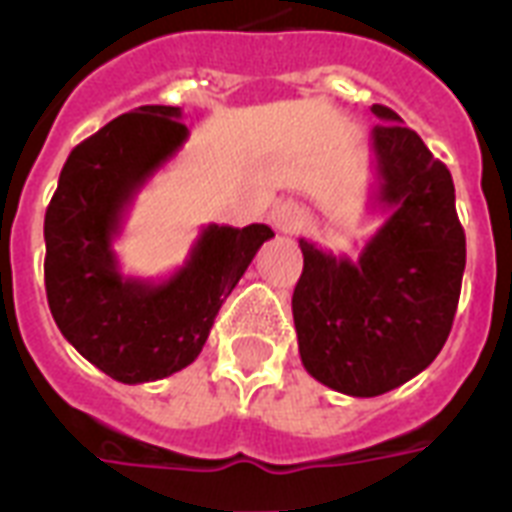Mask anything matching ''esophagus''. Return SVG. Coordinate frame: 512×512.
I'll return each mask as SVG.
<instances>
[{
	"instance_id": "1",
	"label": "esophagus",
	"mask_w": 512,
	"mask_h": 512,
	"mask_svg": "<svg viewBox=\"0 0 512 512\" xmlns=\"http://www.w3.org/2000/svg\"><path fill=\"white\" fill-rule=\"evenodd\" d=\"M271 223L279 233H289L292 236V233H300L308 225V212L297 201H281V204L273 207Z\"/></svg>"
}]
</instances>
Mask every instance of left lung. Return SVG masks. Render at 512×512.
<instances>
[{"instance_id":"1","label":"left lung","mask_w":512,"mask_h":512,"mask_svg":"<svg viewBox=\"0 0 512 512\" xmlns=\"http://www.w3.org/2000/svg\"><path fill=\"white\" fill-rule=\"evenodd\" d=\"M377 185L388 212L358 260L300 239L292 295L300 358L345 396L372 398L428 369L452 332L465 271V231L452 175L388 106H372Z\"/></svg>"}]
</instances>
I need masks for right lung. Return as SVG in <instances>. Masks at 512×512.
<instances>
[{"label":"right lung","mask_w":512,"mask_h":512,"mask_svg":"<svg viewBox=\"0 0 512 512\" xmlns=\"http://www.w3.org/2000/svg\"><path fill=\"white\" fill-rule=\"evenodd\" d=\"M175 106L116 116L68 154L44 215V287L52 319L100 372L154 382L196 361L225 297L273 231L207 225L162 281L119 271L114 239L143 185L188 140Z\"/></svg>","instance_id":"right-lung-1"}]
</instances>
